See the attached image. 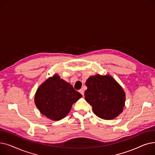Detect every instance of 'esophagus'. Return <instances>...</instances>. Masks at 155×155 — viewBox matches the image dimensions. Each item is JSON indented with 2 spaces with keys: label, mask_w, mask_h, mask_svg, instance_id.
<instances>
[{
  "label": "esophagus",
  "mask_w": 155,
  "mask_h": 155,
  "mask_svg": "<svg viewBox=\"0 0 155 155\" xmlns=\"http://www.w3.org/2000/svg\"><path fill=\"white\" fill-rule=\"evenodd\" d=\"M79 92L82 94L83 96H84V91L83 90V89L82 88V89H80V90L79 91Z\"/></svg>",
  "instance_id": "esophagus-1"
}]
</instances>
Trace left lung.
<instances>
[{
    "label": "left lung",
    "instance_id": "1",
    "mask_svg": "<svg viewBox=\"0 0 155 155\" xmlns=\"http://www.w3.org/2000/svg\"><path fill=\"white\" fill-rule=\"evenodd\" d=\"M85 99L92 105L99 117L110 120L123 112L126 95L116 81L109 75H96L89 77L85 83Z\"/></svg>",
    "mask_w": 155,
    "mask_h": 155
}]
</instances>
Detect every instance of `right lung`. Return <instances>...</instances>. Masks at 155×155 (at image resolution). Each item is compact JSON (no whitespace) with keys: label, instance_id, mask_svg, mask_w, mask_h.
<instances>
[{"label":"right lung","instance_id":"right-lung-1","mask_svg":"<svg viewBox=\"0 0 155 155\" xmlns=\"http://www.w3.org/2000/svg\"><path fill=\"white\" fill-rule=\"evenodd\" d=\"M82 97L71 85L54 75L38 88L35 102L42 114L59 120L68 114L72 104Z\"/></svg>","mask_w":155,"mask_h":155}]
</instances>
